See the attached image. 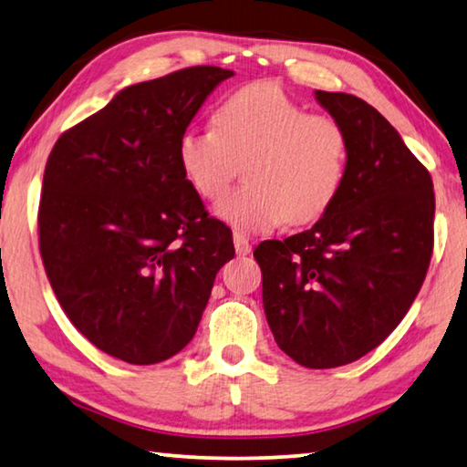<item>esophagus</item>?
<instances>
[{
  "label": "esophagus",
  "mask_w": 467,
  "mask_h": 467,
  "mask_svg": "<svg viewBox=\"0 0 467 467\" xmlns=\"http://www.w3.org/2000/svg\"><path fill=\"white\" fill-rule=\"evenodd\" d=\"M234 251H236V255H247L249 254L251 243H249L247 236L234 234Z\"/></svg>",
  "instance_id": "34e87169"
}]
</instances>
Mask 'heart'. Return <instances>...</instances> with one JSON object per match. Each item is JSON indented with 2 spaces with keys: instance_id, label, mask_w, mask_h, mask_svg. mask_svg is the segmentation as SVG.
I'll return each instance as SVG.
<instances>
[{
  "instance_id": "b5f03b06",
  "label": "heart",
  "mask_w": 467,
  "mask_h": 467,
  "mask_svg": "<svg viewBox=\"0 0 467 467\" xmlns=\"http://www.w3.org/2000/svg\"><path fill=\"white\" fill-rule=\"evenodd\" d=\"M245 164L247 187L216 207L241 233L307 224L330 210L343 189L349 139L330 116L309 114L283 87L260 80L218 103L213 127H189L176 140V161L205 202L226 193L234 161Z\"/></svg>"
}]
</instances>
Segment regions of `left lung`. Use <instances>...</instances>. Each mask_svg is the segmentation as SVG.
<instances>
[{
    "instance_id": "obj_1",
    "label": "left lung",
    "mask_w": 467,
    "mask_h": 467,
    "mask_svg": "<svg viewBox=\"0 0 467 467\" xmlns=\"http://www.w3.org/2000/svg\"><path fill=\"white\" fill-rule=\"evenodd\" d=\"M345 129L349 160L330 210L285 241L254 251L276 345L314 369L376 349L420 293L434 245V191L399 132L349 93L316 91Z\"/></svg>"
}]
</instances>
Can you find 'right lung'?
I'll return each instance as SVG.
<instances>
[{
  "label": "right lung",
  "instance_id": "obj_1",
  "mask_svg": "<svg viewBox=\"0 0 467 467\" xmlns=\"http://www.w3.org/2000/svg\"><path fill=\"white\" fill-rule=\"evenodd\" d=\"M233 74L193 66L124 87L49 153L39 205L49 285L80 335L127 364L189 345L234 255L231 228L176 161L181 132Z\"/></svg>",
  "mask_w": 467,
  "mask_h": 467
}]
</instances>
